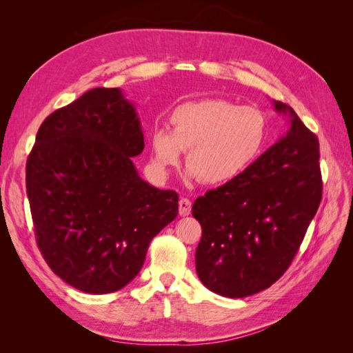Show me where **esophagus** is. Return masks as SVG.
<instances>
[{"label": "esophagus", "mask_w": 353, "mask_h": 353, "mask_svg": "<svg viewBox=\"0 0 353 353\" xmlns=\"http://www.w3.org/2000/svg\"><path fill=\"white\" fill-rule=\"evenodd\" d=\"M178 205H179V215L181 216H188L190 212H191V201L188 199L183 197L178 201Z\"/></svg>", "instance_id": "1"}]
</instances>
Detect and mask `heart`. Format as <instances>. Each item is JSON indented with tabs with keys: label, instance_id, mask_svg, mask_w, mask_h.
I'll list each match as a JSON object with an SVG mask.
<instances>
[{
	"label": "heart",
	"instance_id": "1",
	"mask_svg": "<svg viewBox=\"0 0 353 353\" xmlns=\"http://www.w3.org/2000/svg\"><path fill=\"white\" fill-rule=\"evenodd\" d=\"M169 123L170 131L157 126L148 138L156 172L166 176L187 152L190 174L206 185L227 184L249 169L268 132L262 112L219 99L179 104Z\"/></svg>",
	"mask_w": 353,
	"mask_h": 353
}]
</instances>
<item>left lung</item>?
I'll return each instance as SVG.
<instances>
[{
  "label": "left lung",
  "mask_w": 353,
  "mask_h": 353,
  "mask_svg": "<svg viewBox=\"0 0 353 353\" xmlns=\"http://www.w3.org/2000/svg\"><path fill=\"white\" fill-rule=\"evenodd\" d=\"M290 128L230 183L199 197L200 281L213 293L245 297L271 287L290 266L323 197L319 143L296 112L274 101Z\"/></svg>",
  "instance_id": "1"
}]
</instances>
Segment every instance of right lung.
<instances>
[{
	"label": "right lung",
	"instance_id": "right-lung-1",
	"mask_svg": "<svg viewBox=\"0 0 353 353\" xmlns=\"http://www.w3.org/2000/svg\"><path fill=\"white\" fill-rule=\"evenodd\" d=\"M134 104L94 88L51 113L26 162L38 248L52 272L83 293L121 290L143 268L148 244L178 215V194L144 181Z\"/></svg>",
	"mask_w": 353,
	"mask_h": 353
}]
</instances>
